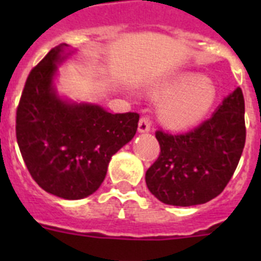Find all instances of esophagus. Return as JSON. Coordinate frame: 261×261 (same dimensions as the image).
I'll list each match as a JSON object with an SVG mask.
<instances>
[{
  "mask_svg": "<svg viewBox=\"0 0 261 261\" xmlns=\"http://www.w3.org/2000/svg\"><path fill=\"white\" fill-rule=\"evenodd\" d=\"M150 126H151V121H150V117L149 116H142L138 121V132L145 133V132H149L150 130Z\"/></svg>",
  "mask_w": 261,
  "mask_h": 261,
  "instance_id": "34e87169",
  "label": "esophagus"
}]
</instances>
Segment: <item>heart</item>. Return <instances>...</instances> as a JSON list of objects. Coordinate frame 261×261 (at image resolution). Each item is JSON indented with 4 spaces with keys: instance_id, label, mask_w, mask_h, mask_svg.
Masks as SVG:
<instances>
[{
    "instance_id": "1",
    "label": "heart",
    "mask_w": 261,
    "mask_h": 261,
    "mask_svg": "<svg viewBox=\"0 0 261 261\" xmlns=\"http://www.w3.org/2000/svg\"><path fill=\"white\" fill-rule=\"evenodd\" d=\"M165 98L159 107V119L174 129L187 128L205 116L216 98V90L206 78L196 74H181L163 84L155 91Z\"/></svg>"
}]
</instances>
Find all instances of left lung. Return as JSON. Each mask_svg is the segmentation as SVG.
Returning <instances> with one entry per match:
<instances>
[{
    "label": "left lung",
    "instance_id": "obj_1",
    "mask_svg": "<svg viewBox=\"0 0 261 261\" xmlns=\"http://www.w3.org/2000/svg\"><path fill=\"white\" fill-rule=\"evenodd\" d=\"M155 137L161 151L145 175L149 191L159 201L175 206L211 201L234 175L246 142L242 89L190 132L172 135L159 129Z\"/></svg>",
    "mask_w": 261,
    "mask_h": 261
}]
</instances>
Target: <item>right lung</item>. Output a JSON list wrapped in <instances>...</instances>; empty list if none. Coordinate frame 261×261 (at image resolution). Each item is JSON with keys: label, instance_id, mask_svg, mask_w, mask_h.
Here are the masks:
<instances>
[{"label": "right lung", "instance_id": "right-lung-1", "mask_svg": "<svg viewBox=\"0 0 261 261\" xmlns=\"http://www.w3.org/2000/svg\"><path fill=\"white\" fill-rule=\"evenodd\" d=\"M66 44L32 68L17 107L15 133L32 179L66 200L87 197L105 180L111 156L137 132V112L110 114L99 106L69 105L52 86Z\"/></svg>", "mask_w": 261, "mask_h": 261}]
</instances>
